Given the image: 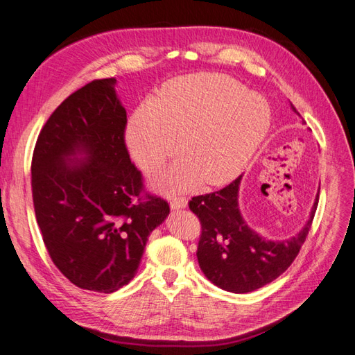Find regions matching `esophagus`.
Masks as SVG:
<instances>
[{
    "label": "esophagus",
    "instance_id": "34e87169",
    "mask_svg": "<svg viewBox=\"0 0 355 355\" xmlns=\"http://www.w3.org/2000/svg\"><path fill=\"white\" fill-rule=\"evenodd\" d=\"M188 206V200L187 198H171L170 202V209L171 210H180V209H185Z\"/></svg>",
    "mask_w": 355,
    "mask_h": 355
}]
</instances>
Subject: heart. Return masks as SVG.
<instances>
[{
	"instance_id": "b5f03b06",
	"label": "heart",
	"mask_w": 355,
	"mask_h": 355,
	"mask_svg": "<svg viewBox=\"0 0 355 355\" xmlns=\"http://www.w3.org/2000/svg\"><path fill=\"white\" fill-rule=\"evenodd\" d=\"M262 96L219 73H192L166 83L133 112L125 128L132 158L155 171L179 149L184 157L157 178L166 194L228 184L241 175L271 128Z\"/></svg>"
}]
</instances>
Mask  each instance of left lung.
<instances>
[{"label":"left lung","mask_w":355,"mask_h":355,"mask_svg":"<svg viewBox=\"0 0 355 355\" xmlns=\"http://www.w3.org/2000/svg\"><path fill=\"white\" fill-rule=\"evenodd\" d=\"M290 106L299 115L292 103ZM241 178L220 191L189 201L191 211L197 214L201 223L197 249L201 271L214 286L232 293H249L261 288L292 265L309 232L318 204L317 192L306 223L293 237L266 240L241 216L239 207Z\"/></svg>","instance_id":"1"}]
</instances>
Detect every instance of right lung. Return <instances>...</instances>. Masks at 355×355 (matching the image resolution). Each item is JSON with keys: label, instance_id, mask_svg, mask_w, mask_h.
Instances as JSON below:
<instances>
[{"label": "right lung", "instance_id": "obj_1", "mask_svg": "<svg viewBox=\"0 0 355 355\" xmlns=\"http://www.w3.org/2000/svg\"><path fill=\"white\" fill-rule=\"evenodd\" d=\"M115 78L72 93L42 127L32 157V198L47 252L71 283L112 293L130 283L167 201L141 200L142 175L124 142L127 114Z\"/></svg>", "mask_w": 355, "mask_h": 355}]
</instances>
